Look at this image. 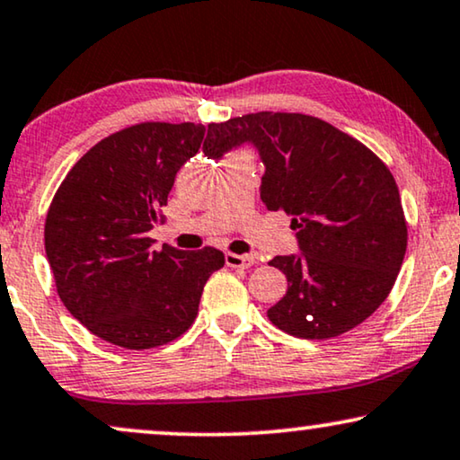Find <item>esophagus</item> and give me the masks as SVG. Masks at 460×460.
Segmentation results:
<instances>
[{
  "instance_id": "esophagus-1",
  "label": "esophagus",
  "mask_w": 460,
  "mask_h": 460,
  "mask_svg": "<svg viewBox=\"0 0 460 460\" xmlns=\"http://www.w3.org/2000/svg\"><path fill=\"white\" fill-rule=\"evenodd\" d=\"M225 261H226V265H229V267H237V269H250L254 265V256H250V254L229 252L225 256Z\"/></svg>"
}]
</instances>
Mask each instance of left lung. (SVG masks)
Segmentation results:
<instances>
[{"label": "left lung", "mask_w": 460, "mask_h": 460, "mask_svg": "<svg viewBox=\"0 0 460 460\" xmlns=\"http://www.w3.org/2000/svg\"><path fill=\"white\" fill-rule=\"evenodd\" d=\"M243 143L265 164L261 199L292 217L301 254L269 262L288 279L267 317L298 339H332L381 307L400 273L408 229L389 168L349 134L303 113H250L208 126L204 153Z\"/></svg>", "instance_id": "1"}]
</instances>
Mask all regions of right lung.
Listing matches in <instances>:
<instances>
[{
	"label": "right lung",
	"instance_id": "obj_1",
	"mask_svg": "<svg viewBox=\"0 0 460 460\" xmlns=\"http://www.w3.org/2000/svg\"><path fill=\"white\" fill-rule=\"evenodd\" d=\"M204 134L189 121L130 126L92 146L60 182L46 217V256L60 301L98 339L143 351L179 339L198 317L225 254L155 250L149 231Z\"/></svg>",
	"mask_w": 460,
	"mask_h": 460
}]
</instances>
